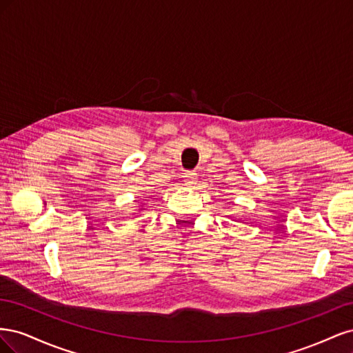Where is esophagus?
Returning a JSON list of instances; mask_svg holds the SVG:
<instances>
[{
    "label": "esophagus",
    "instance_id": "obj_1",
    "mask_svg": "<svg viewBox=\"0 0 353 353\" xmlns=\"http://www.w3.org/2000/svg\"><path fill=\"white\" fill-rule=\"evenodd\" d=\"M197 178H199V175L196 170H188V172L184 174V183H185V185L193 187L197 184Z\"/></svg>",
    "mask_w": 353,
    "mask_h": 353
}]
</instances>
